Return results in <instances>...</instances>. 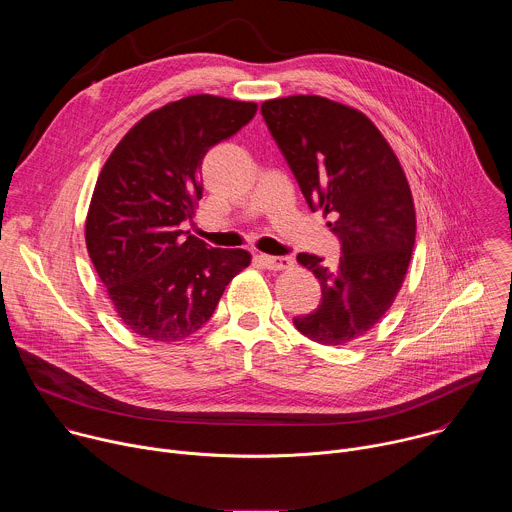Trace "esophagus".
Masks as SVG:
<instances>
[{
  "instance_id": "obj_1",
  "label": "esophagus",
  "mask_w": 512,
  "mask_h": 512,
  "mask_svg": "<svg viewBox=\"0 0 512 512\" xmlns=\"http://www.w3.org/2000/svg\"><path fill=\"white\" fill-rule=\"evenodd\" d=\"M259 259H261V263H263L267 269H271V271H285V269H289L291 265H294V261H291L289 257H273V255H261Z\"/></svg>"
}]
</instances>
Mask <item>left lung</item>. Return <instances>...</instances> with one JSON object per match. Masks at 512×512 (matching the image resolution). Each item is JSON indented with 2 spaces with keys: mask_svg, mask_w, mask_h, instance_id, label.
<instances>
[{
  "mask_svg": "<svg viewBox=\"0 0 512 512\" xmlns=\"http://www.w3.org/2000/svg\"><path fill=\"white\" fill-rule=\"evenodd\" d=\"M261 115L312 210L330 214L340 261L298 263L322 285L318 308L294 318L310 340L340 346L367 334L403 285L413 245L415 208L405 172L375 123L318 95L271 99Z\"/></svg>",
  "mask_w": 512,
  "mask_h": 512,
  "instance_id": "obj_1",
  "label": "left lung"
}]
</instances>
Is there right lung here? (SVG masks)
<instances>
[{
	"label": "right lung",
	"mask_w": 512,
	"mask_h": 512,
	"mask_svg": "<svg viewBox=\"0 0 512 512\" xmlns=\"http://www.w3.org/2000/svg\"><path fill=\"white\" fill-rule=\"evenodd\" d=\"M257 113L255 103L192 95L137 121L105 162L85 241L123 324L176 342L202 328L251 255L212 249L180 225L202 198L200 164Z\"/></svg>",
	"instance_id": "right-lung-1"
}]
</instances>
